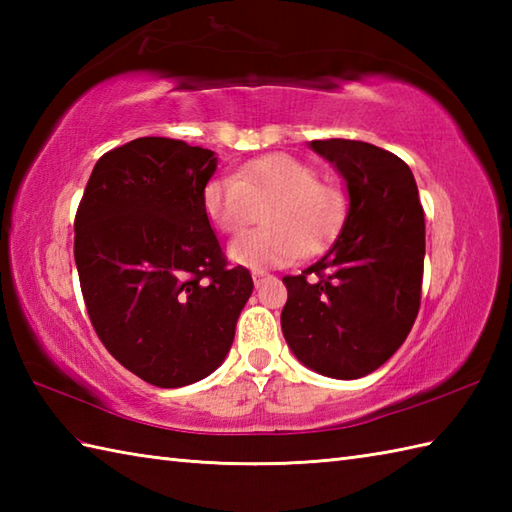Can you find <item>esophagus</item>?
<instances>
[{
  "label": "esophagus",
  "instance_id": "esophagus-1",
  "mask_svg": "<svg viewBox=\"0 0 512 512\" xmlns=\"http://www.w3.org/2000/svg\"><path fill=\"white\" fill-rule=\"evenodd\" d=\"M268 277H270V275H268V273H264V270H253V281H255V286H262Z\"/></svg>",
  "mask_w": 512,
  "mask_h": 512
}]
</instances>
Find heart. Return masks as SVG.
Returning a JSON list of instances; mask_svg holds the SVG:
<instances>
[{
    "instance_id": "obj_1",
    "label": "heart",
    "mask_w": 512,
    "mask_h": 512,
    "mask_svg": "<svg viewBox=\"0 0 512 512\" xmlns=\"http://www.w3.org/2000/svg\"><path fill=\"white\" fill-rule=\"evenodd\" d=\"M204 213L215 228L237 235L253 222L257 206H264V231L235 239L228 248L233 262L264 268L295 262L314 253L334 235L343 215V195L332 184L319 182L317 171L288 154L250 160L235 176L206 182Z\"/></svg>"
}]
</instances>
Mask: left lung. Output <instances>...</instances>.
<instances>
[{"mask_svg":"<svg viewBox=\"0 0 512 512\" xmlns=\"http://www.w3.org/2000/svg\"><path fill=\"white\" fill-rule=\"evenodd\" d=\"M310 145L347 182L350 211L328 253L284 277L281 330L303 365L352 380L383 365L418 317L424 211L411 169L391 151L345 138Z\"/></svg>","mask_w":512,"mask_h":512,"instance_id":"obj_1","label":"left lung"}]
</instances>
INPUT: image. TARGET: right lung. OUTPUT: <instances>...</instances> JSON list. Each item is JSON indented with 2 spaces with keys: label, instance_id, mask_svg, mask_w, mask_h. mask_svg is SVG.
I'll return each instance as SVG.
<instances>
[{
  "label": "right lung",
  "instance_id": "obj_1",
  "mask_svg": "<svg viewBox=\"0 0 512 512\" xmlns=\"http://www.w3.org/2000/svg\"><path fill=\"white\" fill-rule=\"evenodd\" d=\"M211 149L145 136L96 162L74 217V262L94 332L156 387H184L222 365L253 292L228 266L204 213Z\"/></svg>",
  "mask_w": 512,
  "mask_h": 512
}]
</instances>
